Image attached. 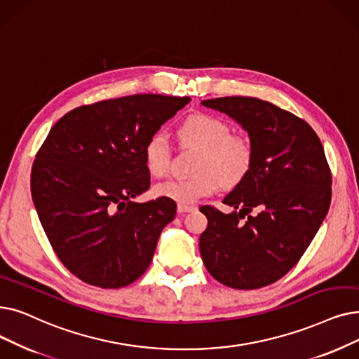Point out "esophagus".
<instances>
[{
	"instance_id": "obj_1",
	"label": "esophagus",
	"mask_w": 359,
	"mask_h": 359,
	"mask_svg": "<svg viewBox=\"0 0 359 359\" xmlns=\"http://www.w3.org/2000/svg\"><path fill=\"white\" fill-rule=\"evenodd\" d=\"M194 210H196V208H195V207H189V205H177V212H179V214L191 212V211H194Z\"/></svg>"
}]
</instances>
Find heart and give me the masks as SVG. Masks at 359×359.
Returning a JSON list of instances; mask_svg holds the SVG:
<instances>
[{
    "instance_id": "b5f03b06",
    "label": "heart",
    "mask_w": 359,
    "mask_h": 359,
    "mask_svg": "<svg viewBox=\"0 0 359 359\" xmlns=\"http://www.w3.org/2000/svg\"><path fill=\"white\" fill-rule=\"evenodd\" d=\"M230 126L211 114L196 113L186 117L177 128L182 147L198 149L191 179H170L154 186V195L175 201L179 205H192L201 198L220 189L222 183L236 186L252 168L254 149L241 135L230 133ZM144 163L155 177L167 175L171 151L161 133L152 135L144 145Z\"/></svg>"
}]
</instances>
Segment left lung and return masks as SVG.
Returning <instances> with one entry per match:
<instances>
[{"instance_id": "8db88e82", "label": "left lung", "mask_w": 359, "mask_h": 359, "mask_svg": "<svg viewBox=\"0 0 359 359\" xmlns=\"http://www.w3.org/2000/svg\"><path fill=\"white\" fill-rule=\"evenodd\" d=\"M202 105L235 118L248 132L254 163L223 204L202 205L208 226L199 252L224 286L252 290L282 278L314 239L332 201V173L309 124L252 97H224Z\"/></svg>"}]
</instances>
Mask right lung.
I'll return each instance as SVG.
<instances>
[{
    "label": "right lung",
    "mask_w": 359,
    "mask_h": 359,
    "mask_svg": "<svg viewBox=\"0 0 359 359\" xmlns=\"http://www.w3.org/2000/svg\"><path fill=\"white\" fill-rule=\"evenodd\" d=\"M189 101L157 93L104 100L74 108L51 128L30 192L54 252L82 282L118 289L149 267L176 202H133L151 184L142 151Z\"/></svg>",
    "instance_id": "right-lung-1"
}]
</instances>
